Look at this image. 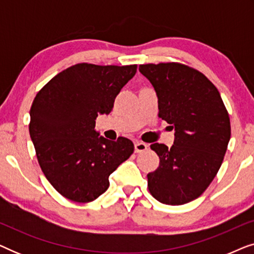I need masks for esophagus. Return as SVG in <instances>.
<instances>
[{
	"label": "esophagus",
	"mask_w": 254,
	"mask_h": 254,
	"mask_svg": "<svg viewBox=\"0 0 254 254\" xmlns=\"http://www.w3.org/2000/svg\"><path fill=\"white\" fill-rule=\"evenodd\" d=\"M134 148H135V152H142V151L147 150L148 145L143 143V142H135Z\"/></svg>",
	"instance_id": "34e87169"
}]
</instances>
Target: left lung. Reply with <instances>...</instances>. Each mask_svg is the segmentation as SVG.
<instances>
[{"label": "left lung", "instance_id": "obj_1", "mask_svg": "<svg viewBox=\"0 0 254 254\" xmlns=\"http://www.w3.org/2000/svg\"><path fill=\"white\" fill-rule=\"evenodd\" d=\"M154 86L158 116L175 129L171 148L154 143L159 166L148 173L151 195L165 204H184L202 194L223 162L231 127L220 92L203 74L170 62L141 64Z\"/></svg>", "mask_w": 254, "mask_h": 254}]
</instances>
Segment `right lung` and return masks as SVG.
Listing matches in <instances>:
<instances>
[{
    "instance_id": "right-lung-1",
    "label": "right lung",
    "mask_w": 254,
    "mask_h": 254,
    "mask_svg": "<svg viewBox=\"0 0 254 254\" xmlns=\"http://www.w3.org/2000/svg\"><path fill=\"white\" fill-rule=\"evenodd\" d=\"M136 68L78 64L37 93L30 110L31 140L44 175L67 199L96 200L109 189L111 173L133 154L130 140L110 141L95 126L99 114L112 111Z\"/></svg>"
}]
</instances>
